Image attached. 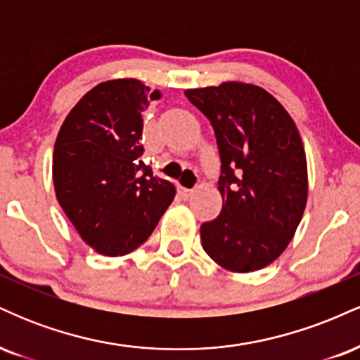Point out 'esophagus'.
<instances>
[{
    "mask_svg": "<svg viewBox=\"0 0 360 360\" xmlns=\"http://www.w3.org/2000/svg\"><path fill=\"white\" fill-rule=\"evenodd\" d=\"M177 191H179V194H181V196H183V198H184V200H186V198H189V196H191L193 189L183 188V186H177Z\"/></svg>",
    "mask_w": 360,
    "mask_h": 360,
    "instance_id": "1",
    "label": "esophagus"
}]
</instances>
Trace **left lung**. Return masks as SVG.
Here are the masks:
<instances>
[{"instance_id": "left-lung-1", "label": "left lung", "mask_w": 360, "mask_h": 360, "mask_svg": "<svg viewBox=\"0 0 360 360\" xmlns=\"http://www.w3.org/2000/svg\"><path fill=\"white\" fill-rule=\"evenodd\" d=\"M184 94L212 123L221 160L218 189L225 203L201 225V245L226 271L262 269L295 237L307 206L298 128L259 86L230 81Z\"/></svg>"}]
</instances>
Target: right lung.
Wrapping results in <instances>:
<instances>
[{"mask_svg": "<svg viewBox=\"0 0 360 360\" xmlns=\"http://www.w3.org/2000/svg\"><path fill=\"white\" fill-rule=\"evenodd\" d=\"M159 98L137 79L101 82L81 98L57 135V201L82 240L103 255L142 245L174 200V186L140 160L142 113Z\"/></svg>", "mask_w": 360, "mask_h": 360, "instance_id": "obj_1", "label": "right lung"}]
</instances>
